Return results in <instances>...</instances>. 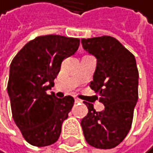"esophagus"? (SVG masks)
I'll return each mask as SVG.
<instances>
[{
	"mask_svg": "<svg viewBox=\"0 0 153 153\" xmlns=\"http://www.w3.org/2000/svg\"><path fill=\"white\" fill-rule=\"evenodd\" d=\"M75 103H81L82 102V100H80V99H78V98H75Z\"/></svg>",
	"mask_w": 153,
	"mask_h": 153,
	"instance_id": "esophagus-1",
	"label": "esophagus"
}]
</instances>
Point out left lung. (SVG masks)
<instances>
[{
    "instance_id": "left-lung-1",
    "label": "left lung",
    "mask_w": 153,
    "mask_h": 153,
    "mask_svg": "<svg viewBox=\"0 0 153 153\" xmlns=\"http://www.w3.org/2000/svg\"><path fill=\"white\" fill-rule=\"evenodd\" d=\"M83 48L96 58L94 80L90 87L97 92L101 112L88 102V115L81 126L88 144L96 149H113L120 145L131 128L138 101L136 59L115 37L104 36L81 39Z\"/></svg>"
}]
</instances>
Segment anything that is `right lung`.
<instances>
[{
  "label": "right lung",
  "instance_id": "obj_1",
  "mask_svg": "<svg viewBox=\"0 0 153 153\" xmlns=\"http://www.w3.org/2000/svg\"><path fill=\"white\" fill-rule=\"evenodd\" d=\"M80 39L62 36H37L22 48L9 68L7 94L12 117L29 144L47 146L58 141L62 124L74 99L47 94L62 61L77 51Z\"/></svg>",
  "mask_w": 153,
  "mask_h": 153
}]
</instances>
